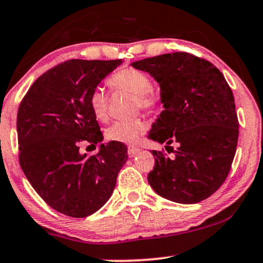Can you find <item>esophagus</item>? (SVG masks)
I'll return each mask as SVG.
<instances>
[{"instance_id": "34e87169", "label": "esophagus", "mask_w": 263, "mask_h": 263, "mask_svg": "<svg viewBox=\"0 0 263 263\" xmlns=\"http://www.w3.org/2000/svg\"><path fill=\"white\" fill-rule=\"evenodd\" d=\"M139 152H141V149H139L138 147H136V145H129L128 149H127V153H128V155L131 156V158H132V156L137 155Z\"/></svg>"}]
</instances>
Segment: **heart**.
I'll return each instance as SVG.
<instances>
[{"label": "heart", "mask_w": 263, "mask_h": 263, "mask_svg": "<svg viewBox=\"0 0 263 263\" xmlns=\"http://www.w3.org/2000/svg\"><path fill=\"white\" fill-rule=\"evenodd\" d=\"M108 84L114 91H126L134 95L136 109H153L158 104V93L153 88L148 74L136 68H124L112 74ZM88 105L92 114L99 121H105L109 115V96L101 87L95 88L88 97ZM145 121L139 116L119 120L111 124L105 131L108 141L119 143H134L144 132Z\"/></svg>", "instance_id": "b5f03b06"}]
</instances>
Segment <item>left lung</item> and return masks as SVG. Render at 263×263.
Masks as SVG:
<instances>
[{
	"label": "left lung",
	"instance_id": "obj_1",
	"mask_svg": "<svg viewBox=\"0 0 263 263\" xmlns=\"http://www.w3.org/2000/svg\"><path fill=\"white\" fill-rule=\"evenodd\" d=\"M131 65L160 85L164 110L148 137L175 153L168 158L152 152L155 165L149 184L160 197L179 204L205 200L223 184L237 151L233 92L212 63L191 53H166ZM172 142L178 143L176 151Z\"/></svg>",
	"mask_w": 263,
	"mask_h": 263
}]
</instances>
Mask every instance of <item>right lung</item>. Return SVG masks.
Returning <instances> with one entry per match:
<instances>
[{"instance_id": "obj_1", "label": "right lung", "mask_w": 263, "mask_h": 263, "mask_svg": "<svg viewBox=\"0 0 263 263\" xmlns=\"http://www.w3.org/2000/svg\"><path fill=\"white\" fill-rule=\"evenodd\" d=\"M121 64L71 59L36 80L19 105V164L46 204L70 217H87L110 198L127 160L124 143L101 144L97 155L80 154V145L102 142L88 97Z\"/></svg>"}]
</instances>
